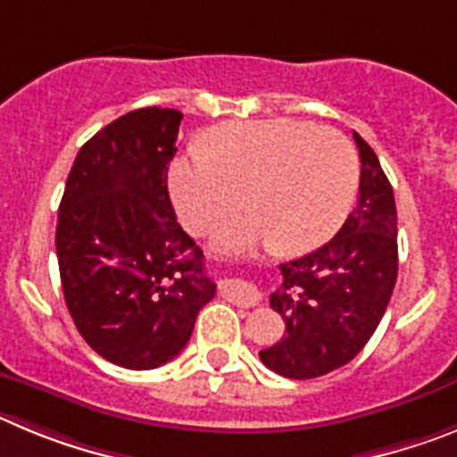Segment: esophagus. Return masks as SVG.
<instances>
[{"label":"esophagus","mask_w":457,"mask_h":457,"mask_svg":"<svg viewBox=\"0 0 457 457\" xmlns=\"http://www.w3.org/2000/svg\"><path fill=\"white\" fill-rule=\"evenodd\" d=\"M223 295L238 307H254L262 300V294L253 285H225Z\"/></svg>","instance_id":"34e87169"}]
</instances>
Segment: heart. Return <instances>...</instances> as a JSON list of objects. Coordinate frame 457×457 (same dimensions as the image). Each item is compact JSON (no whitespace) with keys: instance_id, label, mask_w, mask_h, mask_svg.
Wrapping results in <instances>:
<instances>
[{"instance_id":"b5f03b06","label":"heart","mask_w":457,"mask_h":457,"mask_svg":"<svg viewBox=\"0 0 457 457\" xmlns=\"http://www.w3.org/2000/svg\"><path fill=\"white\" fill-rule=\"evenodd\" d=\"M357 187L348 137L314 122H228L209 145L188 147L170 166L175 209L193 232H209L245 204L253 216L213 232L216 245L245 250L273 241L279 253H305L337 232Z\"/></svg>"}]
</instances>
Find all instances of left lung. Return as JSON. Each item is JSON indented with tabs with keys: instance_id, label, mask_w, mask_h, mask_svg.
<instances>
[{
	"instance_id": "left-lung-1",
	"label": "left lung",
	"mask_w": 457,
	"mask_h": 457,
	"mask_svg": "<svg viewBox=\"0 0 457 457\" xmlns=\"http://www.w3.org/2000/svg\"><path fill=\"white\" fill-rule=\"evenodd\" d=\"M360 150V198L339 232L310 254L279 264L282 285L270 307L285 335L259 357L294 380L344 367L376 332L398 275L396 203L376 152L353 131Z\"/></svg>"
}]
</instances>
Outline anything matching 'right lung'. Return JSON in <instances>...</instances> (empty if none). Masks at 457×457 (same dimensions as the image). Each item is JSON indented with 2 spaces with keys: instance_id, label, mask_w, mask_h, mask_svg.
I'll return each instance as SVG.
<instances>
[{
  "instance_id": "right-lung-1",
  "label": "right lung",
  "mask_w": 457,
  "mask_h": 457,
  "mask_svg": "<svg viewBox=\"0 0 457 457\" xmlns=\"http://www.w3.org/2000/svg\"><path fill=\"white\" fill-rule=\"evenodd\" d=\"M182 113L129 111L84 143L65 182L56 257L65 305L97 355L145 371L179 355L216 294L168 195Z\"/></svg>"
}]
</instances>
